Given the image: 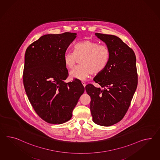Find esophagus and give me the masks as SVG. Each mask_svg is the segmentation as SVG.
I'll return each mask as SVG.
<instances>
[{
	"label": "esophagus",
	"instance_id": "esophagus-1",
	"mask_svg": "<svg viewBox=\"0 0 160 160\" xmlns=\"http://www.w3.org/2000/svg\"><path fill=\"white\" fill-rule=\"evenodd\" d=\"M82 85H83V86H84V87L86 86V83H85V82L82 81Z\"/></svg>",
	"mask_w": 160,
	"mask_h": 160
}]
</instances>
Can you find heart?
<instances>
[{"instance_id":"b5f03b06","label":"heart","mask_w":160,"mask_h":160,"mask_svg":"<svg viewBox=\"0 0 160 160\" xmlns=\"http://www.w3.org/2000/svg\"><path fill=\"white\" fill-rule=\"evenodd\" d=\"M74 53L66 52L64 55V62L68 69L74 67L77 58H79L80 66L71 71V78L85 80L90 74H98L105 69L110 59V53L105 45L90 40H85L75 44Z\"/></svg>"}]
</instances>
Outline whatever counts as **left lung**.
I'll use <instances>...</instances> for the list:
<instances>
[{
	"instance_id": "1",
	"label": "left lung",
	"mask_w": 160,
	"mask_h": 160,
	"mask_svg": "<svg viewBox=\"0 0 160 160\" xmlns=\"http://www.w3.org/2000/svg\"><path fill=\"white\" fill-rule=\"evenodd\" d=\"M106 44L110 56L105 69L93 81L102 89L92 84L85 86L90 96V109L94 123L109 127L123 118L130 106L138 86L135 54L119 38L96 33Z\"/></svg>"
}]
</instances>
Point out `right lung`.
Segmentation results:
<instances>
[{
	"label": "right lung",
	"mask_w": 160,
	"mask_h": 160,
	"mask_svg": "<svg viewBox=\"0 0 160 160\" xmlns=\"http://www.w3.org/2000/svg\"><path fill=\"white\" fill-rule=\"evenodd\" d=\"M76 33L48 34L29 46L25 54L23 83L34 110L46 122L69 121L85 88L80 80L64 82L68 76L64 55Z\"/></svg>",
	"instance_id": "obj_1"
}]
</instances>
